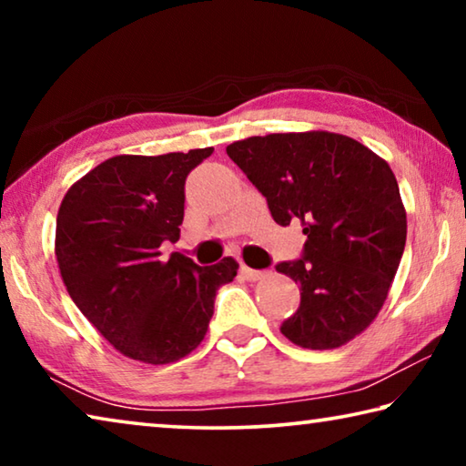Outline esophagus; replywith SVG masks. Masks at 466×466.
<instances>
[{
    "label": "esophagus",
    "mask_w": 466,
    "mask_h": 466,
    "mask_svg": "<svg viewBox=\"0 0 466 466\" xmlns=\"http://www.w3.org/2000/svg\"><path fill=\"white\" fill-rule=\"evenodd\" d=\"M240 273H242V278H244V279H248V281L263 279L265 275H267V271H261V269H250V267H247V265H242V267H240Z\"/></svg>",
    "instance_id": "esophagus-1"
}]
</instances>
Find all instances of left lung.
<instances>
[{
  "instance_id": "left-lung-1",
  "label": "left lung",
  "mask_w": 466,
  "mask_h": 466,
  "mask_svg": "<svg viewBox=\"0 0 466 466\" xmlns=\"http://www.w3.org/2000/svg\"><path fill=\"white\" fill-rule=\"evenodd\" d=\"M226 152L275 222L304 228L302 257L275 265L302 291L281 333L306 350L351 341L380 312L405 250L407 214L390 167L329 131L248 137Z\"/></svg>"
}]
</instances>
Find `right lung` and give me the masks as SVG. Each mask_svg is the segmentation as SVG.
Listing matches in <instances>:
<instances>
[{
    "mask_svg": "<svg viewBox=\"0 0 466 466\" xmlns=\"http://www.w3.org/2000/svg\"><path fill=\"white\" fill-rule=\"evenodd\" d=\"M214 147L115 156L63 197L55 255L69 296L106 341L144 364H170L208 333L214 299L232 281V257L209 267L172 252L185 218V180Z\"/></svg>",
    "mask_w": 466,
    "mask_h": 466,
    "instance_id": "add662e5",
    "label": "right lung"
}]
</instances>
